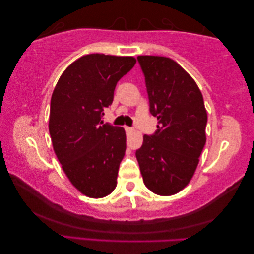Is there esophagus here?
<instances>
[{"label": "esophagus", "mask_w": 254, "mask_h": 254, "mask_svg": "<svg viewBox=\"0 0 254 254\" xmlns=\"http://www.w3.org/2000/svg\"><path fill=\"white\" fill-rule=\"evenodd\" d=\"M125 130H126L127 133H129V132L132 131V128L131 127H128V126H125Z\"/></svg>", "instance_id": "1"}]
</instances>
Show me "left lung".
Here are the masks:
<instances>
[{"mask_svg":"<svg viewBox=\"0 0 254 254\" xmlns=\"http://www.w3.org/2000/svg\"><path fill=\"white\" fill-rule=\"evenodd\" d=\"M137 59L158 129L144 134L136 158L151 192L174 195L190 183L206 143L204 98L192 76L174 60L158 56Z\"/></svg>","mask_w":254,"mask_h":254,"instance_id":"obj_1","label":"left lung"}]
</instances>
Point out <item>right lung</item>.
Masks as SVG:
<instances>
[{"label": "right lung", "mask_w": 254, "mask_h": 254, "mask_svg": "<svg viewBox=\"0 0 254 254\" xmlns=\"http://www.w3.org/2000/svg\"><path fill=\"white\" fill-rule=\"evenodd\" d=\"M136 64L133 57L92 54L61 74L50 102L49 132L57 158L70 182L92 198L116 188L126 151L123 127L103 124L117 82Z\"/></svg>", "instance_id": "right-lung-1"}]
</instances>
